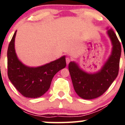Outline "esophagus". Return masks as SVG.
I'll return each instance as SVG.
<instances>
[{
    "label": "esophagus",
    "instance_id": "esophagus-1",
    "mask_svg": "<svg viewBox=\"0 0 125 125\" xmlns=\"http://www.w3.org/2000/svg\"><path fill=\"white\" fill-rule=\"evenodd\" d=\"M66 64H67V65L69 64V63L70 62V61H71L70 58H69V57H66Z\"/></svg>",
    "mask_w": 125,
    "mask_h": 125
}]
</instances>
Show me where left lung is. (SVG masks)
<instances>
[{"label":"left lung","instance_id":"1","mask_svg":"<svg viewBox=\"0 0 125 125\" xmlns=\"http://www.w3.org/2000/svg\"><path fill=\"white\" fill-rule=\"evenodd\" d=\"M108 34L113 44L112 54L100 72L89 74L81 70L73 62L69 64L68 68L74 89L83 99L92 100L103 94L118 74L121 44L112 29L108 30Z\"/></svg>","mask_w":125,"mask_h":125}]
</instances>
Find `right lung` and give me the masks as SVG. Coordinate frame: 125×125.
I'll use <instances>...</instances> for the list:
<instances>
[{
	"mask_svg": "<svg viewBox=\"0 0 125 125\" xmlns=\"http://www.w3.org/2000/svg\"><path fill=\"white\" fill-rule=\"evenodd\" d=\"M16 32L7 50V75L17 91L26 98L42 96L49 89L52 79L61 69L66 67L65 56L44 66L29 68L24 66L16 56L14 41Z\"/></svg>",
	"mask_w": 125,
	"mask_h": 125,
	"instance_id": "obj_1",
	"label": "right lung"
}]
</instances>
